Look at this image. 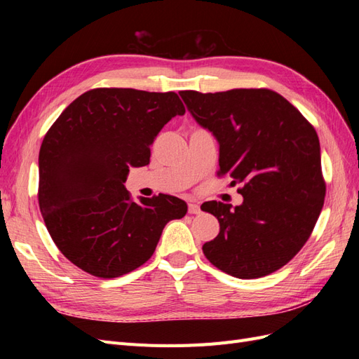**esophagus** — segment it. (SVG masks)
<instances>
[{
  "label": "esophagus",
  "mask_w": 359,
  "mask_h": 359,
  "mask_svg": "<svg viewBox=\"0 0 359 359\" xmlns=\"http://www.w3.org/2000/svg\"><path fill=\"white\" fill-rule=\"evenodd\" d=\"M189 212H190V214H199V212H201L199 203L190 201V202H189Z\"/></svg>",
  "instance_id": "esophagus-1"
}]
</instances>
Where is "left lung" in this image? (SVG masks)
Masks as SVG:
<instances>
[{
  "mask_svg": "<svg viewBox=\"0 0 359 359\" xmlns=\"http://www.w3.org/2000/svg\"><path fill=\"white\" fill-rule=\"evenodd\" d=\"M196 123L219 142V175L243 184V203L206 202L220 232L202 250L236 278H259L285 266L307 243L325 199L316 130L271 90L181 91Z\"/></svg>",
  "mask_w": 359,
  "mask_h": 359,
  "instance_id": "left-lung-1",
  "label": "left lung"
}]
</instances>
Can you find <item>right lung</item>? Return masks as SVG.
<instances>
[{
  "mask_svg": "<svg viewBox=\"0 0 359 359\" xmlns=\"http://www.w3.org/2000/svg\"><path fill=\"white\" fill-rule=\"evenodd\" d=\"M186 109L175 93L95 88L72 102L39 154V205L53 243L72 264L100 278L132 273L153 256L168 222L187 203L126 190L130 168L147 166L154 139Z\"/></svg>",
  "mask_w": 359,
  "mask_h": 359,
  "instance_id": "obj_1",
  "label": "right lung"
}]
</instances>
